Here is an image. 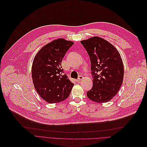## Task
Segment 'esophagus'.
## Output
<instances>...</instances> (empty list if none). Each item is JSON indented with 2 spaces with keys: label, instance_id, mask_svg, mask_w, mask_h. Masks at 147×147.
<instances>
[{
  "label": "esophagus",
  "instance_id": "34e87169",
  "mask_svg": "<svg viewBox=\"0 0 147 147\" xmlns=\"http://www.w3.org/2000/svg\"><path fill=\"white\" fill-rule=\"evenodd\" d=\"M83 78V76H82V75H80V76L78 77V79L77 80V82H80V81H82V79Z\"/></svg>",
  "mask_w": 147,
  "mask_h": 147
}]
</instances>
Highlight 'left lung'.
<instances>
[{"mask_svg":"<svg viewBox=\"0 0 147 147\" xmlns=\"http://www.w3.org/2000/svg\"><path fill=\"white\" fill-rule=\"evenodd\" d=\"M80 42L90 56L93 79L87 96L97 103L109 102L123 83L124 67L121 56L116 48L102 38L93 37Z\"/></svg>","mask_w":147,"mask_h":147,"instance_id":"1","label":"left lung"}]
</instances>
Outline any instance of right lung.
Wrapping results in <instances>:
<instances>
[{
	"instance_id": "add662e5",
	"label": "right lung",
	"mask_w": 147,
	"mask_h": 147,
	"mask_svg": "<svg viewBox=\"0 0 147 147\" xmlns=\"http://www.w3.org/2000/svg\"><path fill=\"white\" fill-rule=\"evenodd\" d=\"M74 42L57 38L47 44L35 55L32 66V78L39 96L50 104L57 103L69 97L74 86L61 63Z\"/></svg>"
}]
</instances>
